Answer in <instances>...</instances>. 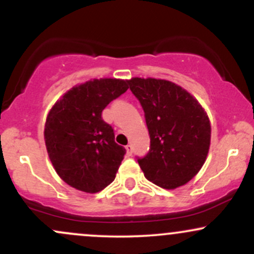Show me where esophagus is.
Listing matches in <instances>:
<instances>
[{"label": "esophagus", "instance_id": "34e87169", "mask_svg": "<svg viewBox=\"0 0 254 254\" xmlns=\"http://www.w3.org/2000/svg\"><path fill=\"white\" fill-rule=\"evenodd\" d=\"M125 149H127V155H131V154H132V145L131 144H127V147H125Z\"/></svg>", "mask_w": 254, "mask_h": 254}]
</instances>
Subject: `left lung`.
<instances>
[{"instance_id":"obj_1","label":"left lung","mask_w":254,"mask_h":254,"mask_svg":"<svg viewBox=\"0 0 254 254\" xmlns=\"http://www.w3.org/2000/svg\"><path fill=\"white\" fill-rule=\"evenodd\" d=\"M127 83L144 111L150 136L147 155L137 157L144 177L167 190L185 185L202 168L210 147L205 111L171 81L133 77Z\"/></svg>"}]
</instances>
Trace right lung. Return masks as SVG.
Segmentation results:
<instances>
[{
  "mask_svg": "<svg viewBox=\"0 0 254 254\" xmlns=\"http://www.w3.org/2000/svg\"><path fill=\"white\" fill-rule=\"evenodd\" d=\"M127 81L100 78L72 87L49 112L44 138L57 174L77 190L97 193L115 180L124 147L101 118L111 101L127 90Z\"/></svg>",
  "mask_w": 254,
  "mask_h": 254,
  "instance_id": "1",
  "label": "right lung"
}]
</instances>
